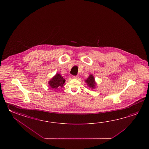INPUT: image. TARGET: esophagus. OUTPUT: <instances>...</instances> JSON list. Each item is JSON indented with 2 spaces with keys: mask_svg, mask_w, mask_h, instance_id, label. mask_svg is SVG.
Segmentation results:
<instances>
[{
  "mask_svg": "<svg viewBox=\"0 0 149 149\" xmlns=\"http://www.w3.org/2000/svg\"><path fill=\"white\" fill-rule=\"evenodd\" d=\"M72 78H73V79H78V76H73V77H72Z\"/></svg>",
  "mask_w": 149,
  "mask_h": 149,
  "instance_id": "34e87169",
  "label": "esophagus"
}]
</instances>
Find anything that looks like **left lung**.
<instances>
[{
    "label": "left lung",
    "instance_id": "left-lung-1",
    "mask_svg": "<svg viewBox=\"0 0 149 149\" xmlns=\"http://www.w3.org/2000/svg\"><path fill=\"white\" fill-rule=\"evenodd\" d=\"M86 82L87 84V85L89 87H91L92 88H95L96 83L95 82V79L93 77L92 75H90L89 76L87 80H86Z\"/></svg>",
    "mask_w": 149,
    "mask_h": 149
}]
</instances>
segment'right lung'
Instances as JSON below:
<instances>
[{"label":"right lung","instance_id":"right-lung-1","mask_svg":"<svg viewBox=\"0 0 149 149\" xmlns=\"http://www.w3.org/2000/svg\"><path fill=\"white\" fill-rule=\"evenodd\" d=\"M65 81V80L61 76L60 74H56L54 77L49 81V85L52 88L56 89H59L60 87L63 86L64 84Z\"/></svg>","mask_w":149,"mask_h":149}]
</instances>
